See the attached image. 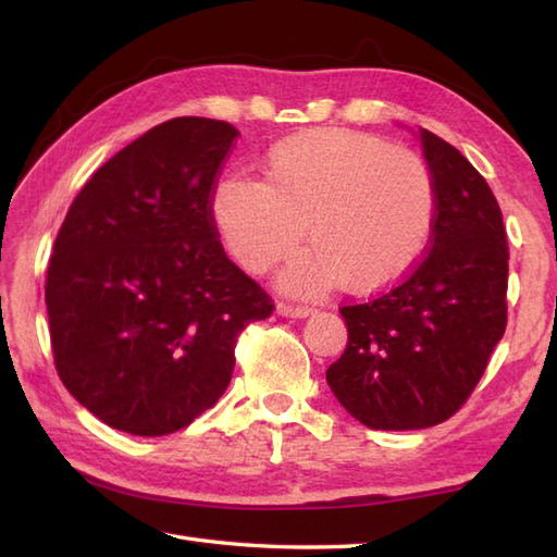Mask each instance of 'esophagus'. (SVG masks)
I'll use <instances>...</instances> for the list:
<instances>
[{
  "label": "esophagus",
  "instance_id": "esophagus-1",
  "mask_svg": "<svg viewBox=\"0 0 557 557\" xmlns=\"http://www.w3.org/2000/svg\"><path fill=\"white\" fill-rule=\"evenodd\" d=\"M277 313H280V315H287V318H306V315L313 313V309H311V306L280 301V304H277Z\"/></svg>",
  "mask_w": 557,
  "mask_h": 557
}]
</instances>
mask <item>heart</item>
<instances>
[{"mask_svg":"<svg viewBox=\"0 0 557 557\" xmlns=\"http://www.w3.org/2000/svg\"><path fill=\"white\" fill-rule=\"evenodd\" d=\"M218 230L248 272H268L318 244L285 272V287L321 294L347 277L354 292L395 285L417 268L437 215L435 176L419 152L349 132L282 140L268 156V182L230 174L212 196Z\"/></svg>","mask_w":557,"mask_h":557,"instance_id":"1","label":"heart"}]
</instances>
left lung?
I'll return each instance as SVG.
<instances>
[{
	"mask_svg": "<svg viewBox=\"0 0 557 557\" xmlns=\"http://www.w3.org/2000/svg\"><path fill=\"white\" fill-rule=\"evenodd\" d=\"M437 215L423 258L399 285L342 306L347 349L327 385L375 431L447 421L474 393L507 325V234L491 186L461 152L421 128Z\"/></svg>",
	"mask_w": 557,
	"mask_h": 557,
	"instance_id": "obj_1",
	"label": "left lung"
}]
</instances>
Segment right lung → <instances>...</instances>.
Masks as SVG:
<instances>
[{
    "instance_id": "1",
    "label": "right lung",
    "mask_w": 557,
    "mask_h": 557,
    "mask_svg": "<svg viewBox=\"0 0 557 557\" xmlns=\"http://www.w3.org/2000/svg\"><path fill=\"white\" fill-rule=\"evenodd\" d=\"M236 136L206 116L158 124L90 176L57 234L45 282L54 369L116 431L186 429L227 389L242 330L275 311L212 215Z\"/></svg>"
}]
</instances>
